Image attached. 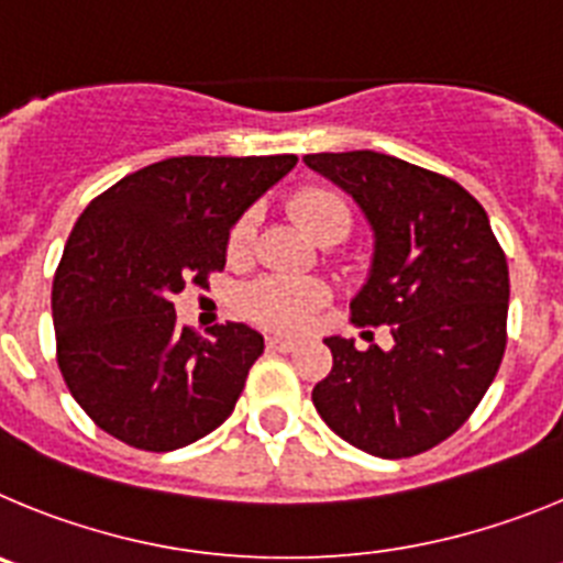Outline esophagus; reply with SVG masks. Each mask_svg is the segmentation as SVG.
I'll return each instance as SVG.
<instances>
[{"label":"esophagus","instance_id":"obj_1","mask_svg":"<svg viewBox=\"0 0 563 563\" xmlns=\"http://www.w3.org/2000/svg\"><path fill=\"white\" fill-rule=\"evenodd\" d=\"M266 347H269V351L291 353L294 347H297V339H288V336H269V339H266Z\"/></svg>","mask_w":563,"mask_h":563}]
</instances>
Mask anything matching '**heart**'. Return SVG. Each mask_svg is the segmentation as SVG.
Returning <instances> with one entry per match:
<instances>
[{
    "label": "heart",
    "instance_id": "heart-1",
    "mask_svg": "<svg viewBox=\"0 0 563 563\" xmlns=\"http://www.w3.org/2000/svg\"><path fill=\"white\" fill-rule=\"evenodd\" d=\"M294 219L300 221L313 238H322L328 232H347L351 227V207L336 190L328 187H306L300 194H294L288 201ZM257 216L244 212L232 224L230 238H227V257L232 263H241L250 257L252 244H255ZM328 286L317 277H263L255 286H250L244 302L246 311L269 328L280 331H297L308 325V319L328 302Z\"/></svg>",
    "mask_w": 563,
    "mask_h": 563
}]
</instances>
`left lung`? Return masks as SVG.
Masks as SVG:
<instances>
[{"label":"left lung","instance_id":"1","mask_svg":"<svg viewBox=\"0 0 563 563\" xmlns=\"http://www.w3.org/2000/svg\"><path fill=\"white\" fill-rule=\"evenodd\" d=\"M376 232L356 328L389 325L393 351L331 336L333 367L311 398L328 427L384 460L452 438L483 401L508 344L510 277L483 205L454 179L376 151L308 154ZM373 339V331H364Z\"/></svg>","mask_w":563,"mask_h":563}]
</instances>
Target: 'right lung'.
I'll list each match as a JSON object with an SVG mask.
<instances>
[{"label":"right lung","instance_id":"1","mask_svg":"<svg viewBox=\"0 0 563 563\" xmlns=\"http://www.w3.org/2000/svg\"><path fill=\"white\" fill-rule=\"evenodd\" d=\"M297 165L275 156H170L89 201L53 280L55 358L111 438L174 452L221 427L263 336L244 322L201 336L176 325L174 294L227 263L241 212Z\"/></svg>","mask_w":563,"mask_h":563}]
</instances>
